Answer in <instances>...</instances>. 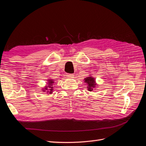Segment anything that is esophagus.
Returning <instances> with one entry per match:
<instances>
[{
    "label": "esophagus",
    "instance_id": "obj_1",
    "mask_svg": "<svg viewBox=\"0 0 146 146\" xmlns=\"http://www.w3.org/2000/svg\"><path fill=\"white\" fill-rule=\"evenodd\" d=\"M67 76H68V77L70 78V77H74V74H68Z\"/></svg>",
    "mask_w": 146,
    "mask_h": 146
}]
</instances>
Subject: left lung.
I'll list each match as a JSON object with an SVG mask.
<instances>
[{"label":"left lung","mask_w":146,"mask_h":146,"mask_svg":"<svg viewBox=\"0 0 146 146\" xmlns=\"http://www.w3.org/2000/svg\"><path fill=\"white\" fill-rule=\"evenodd\" d=\"M84 80H85V83H86V84L88 85V86H87L88 90L90 91H93L94 88H96V86L97 85L95 78L94 77L90 76V77H88L85 78L84 79Z\"/></svg>","instance_id":"obj_1"}]
</instances>
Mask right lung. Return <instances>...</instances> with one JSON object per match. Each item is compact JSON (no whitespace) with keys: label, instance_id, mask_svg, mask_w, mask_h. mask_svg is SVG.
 Returning a JSON list of instances; mask_svg holds the SVG:
<instances>
[{"label":"right lung","instance_id":"right-lung-1","mask_svg":"<svg viewBox=\"0 0 146 146\" xmlns=\"http://www.w3.org/2000/svg\"><path fill=\"white\" fill-rule=\"evenodd\" d=\"M48 84H47V86H46L45 88H44V89L42 90L43 91H47L46 92L47 94H52V92H53V90H54V87L52 86L53 85V83H54V80H52V79H48Z\"/></svg>","mask_w":146,"mask_h":146}]
</instances>
